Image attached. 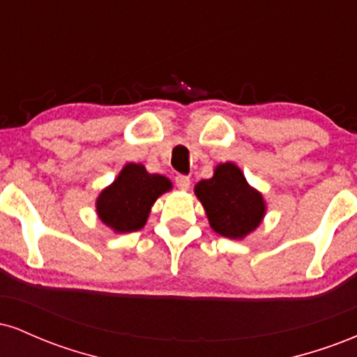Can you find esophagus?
Instances as JSON below:
<instances>
[{"instance_id":"1","label":"esophagus","mask_w":357,"mask_h":357,"mask_svg":"<svg viewBox=\"0 0 357 357\" xmlns=\"http://www.w3.org/2000/svg\"><path fill=\"white\" fill-rule=\"evenodd\" d=\"M174 183H176V186L179 188V190L186 191L188 188H190V184H191V179H190V176L178 174V176H176V178H174Z\"/></svg>"}]
</instances>
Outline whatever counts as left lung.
I'll return each mask as SVG.
<instances>
[{
	"label": "left lung",
	"mask_w": 357,
	"mask_h": 357,
	"mask_svg": "<svg viewBox=\"0 0 357 357\" xmlns=\"http://www.w3.org/2000/svg\"><path fill=\"white\" fill-rule=\"evenodd\" d=\"M195 192L213 230L227 238H243L264 218V198L248 186L240 167L231 162L216 167L215 176L196 184Z\"/></svg>",
	"instance_id": "1"
}]
</instances>
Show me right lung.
<instances>
[{
    "label": "right lung",
    "instance_id": "right-lung-1",
    "mask_svg": "<svg viewBox=\"0 0 357 357\" xmlns=\"http://www.w3.org/2000/svg\"><path fill=\"white\" fill-rule=\"evenodd\" d=\"M171 188L169 179L149 174L141 165H127L119 178L97 199V213L119 233L141 230L158 196Z\"/></svg>",
    "mask_w": 357,
    "mask_h": 357
}]
</instances>
